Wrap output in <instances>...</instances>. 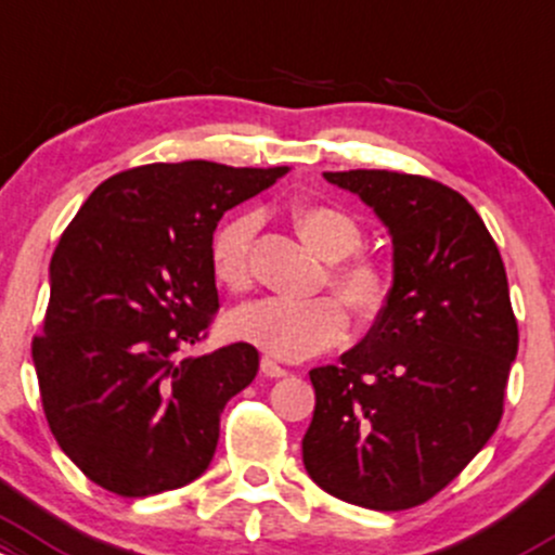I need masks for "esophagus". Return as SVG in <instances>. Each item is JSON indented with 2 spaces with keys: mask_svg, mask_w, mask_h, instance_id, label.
<instances>
[{
  "mask_svg": "<svg viewBox=\"0 0 555 555\" xmlns=\"http://www.w3.org/2000/svg\"><path fill=\"white\" fill-rule=\"evenodd\" d=\"M260 371H263L266 376H271V379H282V376L289 374L287 369L279 366V363L271 361V358H263V361H260Z\"/></svg>",
  "mask_w": 555,
  "mask_h": 555,
  "instance_id": "esophagus-1",
  "label": "esophagus"
}]
</instances>
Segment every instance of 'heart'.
Listing matches in <instances>:
<instances>
[{
	"instance_id": "1",
	"label": "heart",
	"mask_w": 555,
	"mask_h": 555,
	"mask_svg": "<svg viewBox=\"0 0 555 555\" xmlns=\"http://www.w3.org/2000/svg\"><path fill=\"white\" fill-rule=\"evenodd\" d=\"M292 223L302 242L328 263L356 253L363 240L356 218L332 205H297L292 210ZM255 231L258 216L242 212L229 218L212 236V273L231 292L247 289L253 282L249 253ZM328 284L361 321L376 319L389 300L387 271L371 258H348L334 266L328 271ZM229 332L276 361L297 363L337 345L347 332V315L334 297H266L236 310L229 319Z\"/></svg>"
}]
</instances>
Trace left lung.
Instances as JSON below:
<instances>
[{
	"label": "left lung",
	"instance_id": "8db88e82",
	"mask_svg": "<svg viewBox=\"0 0 555 555\" xmlns=\"http://www.w3.org/2000/svg\"><path fill=\"white\" fill-rule=\"evenodd\" d=\"M392 240V287L337 366L310 371V479L371 511L422 505L453 482L503 416L519 328L479 212L455 189L395 170H326Z\"/></svg>",
	"mask_w": 555,
	"mask_h": 555
}]
</instances>
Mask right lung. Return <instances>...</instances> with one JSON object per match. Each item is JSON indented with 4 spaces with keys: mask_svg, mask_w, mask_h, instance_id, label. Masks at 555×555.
<instances>
[{
    "mask_svg": "<svg viewBox=\"0 0 555 555\" xmlns=\"http://www.w3.org/2000/svg\"><path fill=\"white\" fill-rule=\"evenodd\" d=\"M284 173L150 163L102 181L63 231L30 352L54 440L91 482L144 498L210 466L223 405L255 379L260 358L247 343L179 350L218 310V221Z\"/></svg>",
    "mask_w": 555,
    "mask_h": 555,
    "instance_id": "right-lung-1",
    "label": "right lung"
}]
</instances>
